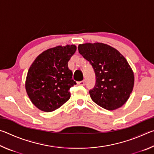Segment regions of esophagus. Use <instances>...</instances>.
<instances>
[{"mask_svg": "<svg viewBox=\"0 0 154 154\" xmlns=\"http://www.w3.org/2000/svg\"><path fill=\"white\" fill-rule=\"evenodd\" d=\"M84 84H85L84 81H82V82H78V85H84Z\"/></svg>", "mask_w": 154, "mask_h": 154, "instance_id": "obj_1", "label": "esophagus"}]
</instances>
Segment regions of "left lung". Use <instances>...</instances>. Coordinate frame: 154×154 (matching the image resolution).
Instances as JSON below:
<instances>
[{
	"instance_id": "obj_1",
	"label": "left lung",
	"mask_w": 154,
	"mask_h": 154,
	"mask_svg": "<svg viewBox=\"0 0 154 154\" xmlns=\"http://www.w3.org/2000/svg\"><path fill=\"white\" fill-rule=\"evenodd\" d=\"M78 50L95 72V86L89 92L92 100L110 111L124 105L134 83V72L126 59L116 49L102 43L80 44Z\"/></svg>"
}]
</instances>
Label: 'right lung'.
<instances>
[{"label":"right lung","instance_id":"1","mask_svg":"<svg viewBox=\"0 0 154 154\" xmlns=\"http://www.w3.org/2000/svg\"><path fill=\"white\" fill-rule=\"evenodd\" d=\"M75 45L56 46L44 51L28 70L25 87L30 100L41 111L51 112L71 97L70 88L76 84L68 62L75 53Z\"/></svg>","mask_w":154,"mask_h":154}]
</instances>
